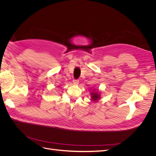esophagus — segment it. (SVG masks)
Segmentation results:
<instances>
[{
	"mask_svg": "<svg viewBox=\"0 0 156 156\" xmlns=\"http://www.w3.org/2000/svg\"><path fill=\"white\" fill-rule=\"evenodd\" d=\"M79 80H73V83L74 84H75V85H77V84H79Z\"/></svg>",
	"mask_w": 156,
	"mask_h": 156,
	"instance_id": "1",
	"label": "esophagus"
}]
</instances>
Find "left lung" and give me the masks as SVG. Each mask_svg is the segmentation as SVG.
<instances>
[{
	"instance_id": "1",
	"label": "left lung",
	"mask_w": 156,
	"mask_h": 156,
	"mask_svg": "<svg viewBox=\"0 0 156 156\" xmlns=\"http://www.w3.org/2000/svg\"><path fill=\"white\" fill-rule=\"evenodd\" d=\"M90 96H91V100L92 101H96L100 100L101 98V92L98 89L93 88L92 90L90 89Z\"/></svg>"
}]
</instances>
